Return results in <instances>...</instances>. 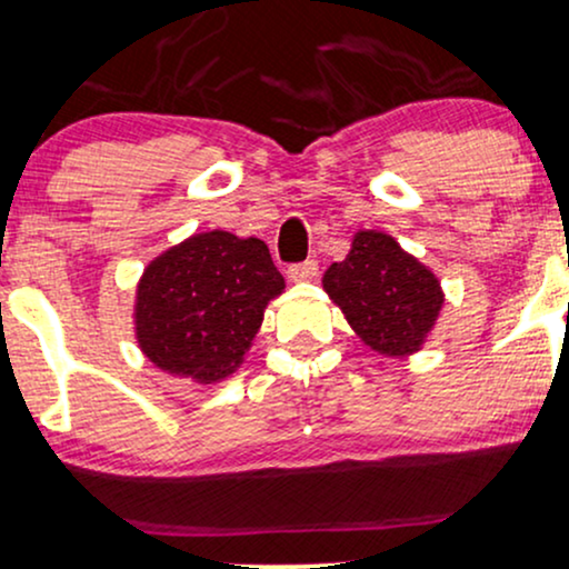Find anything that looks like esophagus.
Listing matches in <instances>:
<instances>
[{
    "label": "esophagus",
    "instance_id": "esophagus-1",
    "mask_svg": "<svg viewBox=\"0 0 569 569\" xmlns=\"http://www.w3.org/2000/svg\"><path fill=\"white\" fill-rule=\"evenodd\" d=\"M319 273V263L317 261H303V263H296L287 269V277H290V282H311V279H317Z\"/></svg>",
    "mask_w": 569,
    "mask_h": 569
}]
</instances>
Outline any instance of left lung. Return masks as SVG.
<instances>
[{"label":"left lung","instance_id":"8db88e82","mask_svg":"<svg viewBox=\"0 0 569 569\" xmlns=\"http://www.w3.org/2000/svg\"><path fill=\"white\" fill-rule=\"evenodd\" d=\"M321 284L363 346L390 359L422 350L446 303L440 279L377 229L356 231L346 261L329 266Z\"/></svg>","mask_w":569,"mask_h":569}]
</instances>
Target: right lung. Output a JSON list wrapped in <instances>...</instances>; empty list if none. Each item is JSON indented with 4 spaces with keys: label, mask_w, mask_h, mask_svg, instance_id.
Returning <instances> with one entry per match:
<instances>
[{
    "label": "right lung",
    "mask_w": 569,
    "mask_h": 569,
    "mask_svg": "<svg viewBox=\"0 0 569 569\" xmlns=\"http://www.w3.org/2000/svg\"><path fill=\"white\" fill-rule=\"evenodd\" d=\"M282 292L266 242L200 231L147 263L137 284V342L168 375L221 382L244 361L266 306Z\"/></svg>",
    "instance_id": "right-lung-1"
}]
</instances>
